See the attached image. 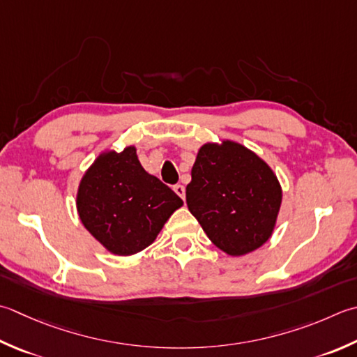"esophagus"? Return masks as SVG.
I'll return each mask as SVG.
<instances>
[{"label":"esophagus","mask_w":357,"mask_h":357,"mask_svg":"<svg viewBox=\"0 0 357 357\" xmlns=\"http://www.w3.org/2000/svg\"><path fill=\"white\" fill-rule=\"evenodd\" d=\"M173 190L176 192L178 197H181V198H183V199L185 198V187H184L183 184H176V185L173 187Z\"/></svg>","instance_id":"1"}]
</instances>
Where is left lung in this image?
Instances as JSON below:
<instances>
[{"label":"left lung","instance_id":"8db88e82","mask_svg":"<svg viewBox=\"0 0 357 357\" xmlns=\"http://www.w3.org/2000/svg\"><path fill=\"white\" fill-rule=\"evenodd\" d=\"M188 211L216 248L238 257L269 240L282 188L269 165L240 144H206L185 188Z\"/></svg>","mask_w":357,"mask_h":357}]
</instances>
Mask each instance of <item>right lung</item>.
Instances as JSON below:
<instances>
[{"instance_id": "right-lung-1", "label": "right lung", "mask_w": 357, "mask_h": 357, "mask_svg": "<svg viewBox=\"0 0 357 357\" xmlns=\"http://www.w3.org/2000/svg\"><path fill=\"white\" fill-rule=\"evenodd\" d=\"M181 206L183 199L169 185L142 169L135 146L97 158L77 195L83 226L116 255H132L150 246Z\"/></svg>"}]
</instances>
